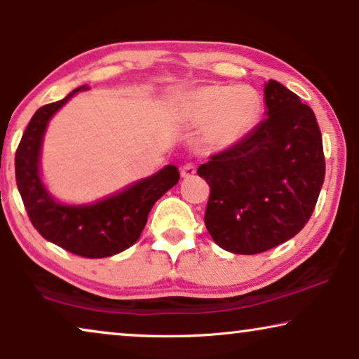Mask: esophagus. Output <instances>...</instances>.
I'll return each mask as SVG.
<instances>
[{"label":"esophagus","mask_w":359,"mask_h":359,"mask_svg":"<svg viewBox=\"0 0 359 359\" xmlns=\"http://www.w3.org/2000/svg\"><path fill=\"white\" fill-rule=\"evenodd\" d=\"M196 175V166L191 165V163H186L183 168H181V176H183L184 180L188 178H193V176Z\"/></svg>","instance_id":"1"}]
</instances>
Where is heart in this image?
Returning a JSON list of instances; mask_svg holds the SVG:
<instances>
[{
	"label": "heart",
	"mask_w": 359,
	"mask_h": 359,
	"mask_svg": "<svg viewBox=\"0 0 359 359\" xmlns=\"http://www.w3.org/2000/svg\"><path fill=\"white\" fill-rule=\"evenodd\" d=\"M189 124L205 126L210 145L227 149L250 134L259 116V97L247 86L209 85L186 93L180 102Z\"/></svg>",
	"instance_id": "obj_1"
}]
</instances>
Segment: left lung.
Listing matches in <instances>:
<instances>
[{"label": "left lung", "mask_w": 359, "mask_h": 359, "mask_svg": "<svg viewBox=\"0 0 359 359\" xmlns=\"http://www.w3.org/2000/svg\"><path fill=\"white\" fill-rule=\"evenodd\" d=\"M264 119L198 175L210 196L204 222L220 248L255 255L278 247L311 219L325 178L316 114L281 83L264 85Z\"/></svg>", "instance_id": "obj_1"}]
</instances>
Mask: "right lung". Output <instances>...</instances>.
<instances>
[{"label":"right lung","mask_w":359,"mask_h":359,"mask_svg":"<svg viewBox=\"0 0 359 359\" xmlns=\"http://www.w3.org/2000/svg\"><path fill=\"white\" fill-rule=\"evenodd\" d=\"M83 85L57 102L39 107L16 151V183L24 208L37 232L48 242L85 258H106L124 252L139 240L154 204L180 181L175 165L149 178L134 181L117 193L93 203H60L43 183L41 156L48 122Z\"/></svg>","instance_id":"add662e5"}]
</instances>
